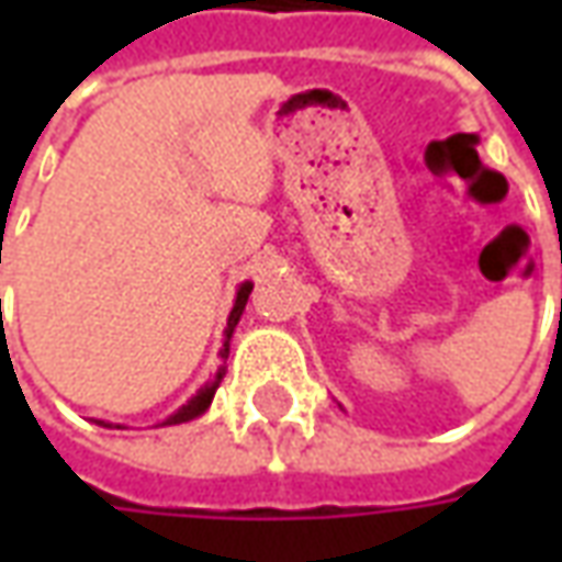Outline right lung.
Returning <instances> with one entry per match:
<instances>
[{"label": "right lung", "mask_w": 562, "mask_h": 562, "mask_svg": "<svg viewBox=\"0 0 562 562\" xmlns=\"http://www.w3.org/2000/svg\"><path fill=\"white\" fill-rule=\"evenodd\" d=\"M249 292H252V282H244V285H240V292H237V301H234L232 316H228V328H225V346H222V352H220L222 358H228V340H232L234 325H237V318H240L246 301H249ZM222 379H225V364L216 370V376L210 379V385H204V389L198 391L192 401L186 403V406H180V409H177V413H173L168 422H161V424H183V422H192V418H198V415L204 413V409L210 406V401H213V394H216V389H220ZM99 424H104V422H99ZM104 427H111V424H104Z\"/></svg>", "instance_id": "right-lung-1"}]
</instances>
